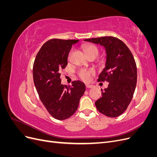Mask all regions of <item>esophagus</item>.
<instances>
[{"mask_svg": "<svg viewBox=\"0 0 157 157\" xmlns=\"http://www.w3.org/2000/svg\"><path fill=\"white\" fill-rule=\"evenodd\" d=\"M86 88H92L94 87V86H92V85H90V84H86Z\"/></svg>", "mask_w": 157, "mask_h": 157, "instance_id": "1", "label": "esophagus"}]
</instances>
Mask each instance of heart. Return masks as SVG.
<instances>
[{
    "mask_svg": "<svg viewBox=\"0 0 157 157\" xmlns=\"http://www.w3.org/2000/svg\"><path fill=\"white\" fill-rule=\"evenodd\" d=\"M82 49L84 52V53L86 54L88 57H90L93 55H98V49L96 46L92 45V44H85L82 46ZM71 54V52L69 55V58H70ZM94 74V71L92 69L90 70H86V69H82L80 71L79 76L81 79L85 82H88L90 81V78H91L92 75Z\"/></svg>",
    "mask_w": 157,
    "mask_h": 157,
    "instance_id": "b5f03b06",
    "label": "heart"
}]
</instances>
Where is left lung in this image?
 Instances as JSON below:
<instances>
[{"mask_svg":"<svg viewBox=\"0 0 157 157\" xmlns=\"http://www.w3.org/2000/svg\"><path fill=\"white\" fill-rule=\"evenodd\" d=\"M101 45L105 50V67L98 81L109 82L101 90L102 96L95 102L99 112L109 117L122 115L129 105L137 82V68L132 52L122 40L113 36L84 39Z\"/></svg>","mask_w":157,"mask_h":157,"instance_id":"1","label":"left lung"}]
</instances>
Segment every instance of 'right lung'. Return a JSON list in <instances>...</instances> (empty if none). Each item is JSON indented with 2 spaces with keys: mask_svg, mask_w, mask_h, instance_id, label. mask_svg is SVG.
Returning a JSON list of instances; mask_svg holds the SVG:
<instances>
[{
  "mask_svg": "<svg viewBox=\"0 0 157 157\" xmlns=\"http://www.w3.org/2000/svg\"><path fill=\"white\" fill-rule=\"evenodd\" d=\"M79 40L52 39L38 52L33 64V80L42 103L57 120H65L77 110L84 94V83L77 80L71 86L61 84L60 71L67 65L72 46Z\"/></svg>",
  "mask_w": 157,
  "mask_h": 157,
  "instance_id": "add662e5",
  "label": "right lung"
}]
</instances>
